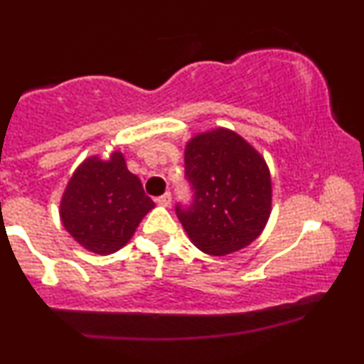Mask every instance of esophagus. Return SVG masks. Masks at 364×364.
<instances>
[{
  "label": "esophagus",
  "instance_id": "obj_1",
  "mask_svg": "<svg viewBox=\"0 0 364 364\" xmlns=\"http://www.w3.org/2000/svg\"><path fill=\"white\" fill-rule=\"evenodd\" d=\"M156 202L159 203V205H162V207H169L171 205V193H169V191H168V193L157 196Z\"/></svg>",
  "mask_w": 364,
  "mask_h": 364
}]
</instances>
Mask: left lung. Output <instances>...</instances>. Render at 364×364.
Listing matches in <instances>:
<instances>
[{"label":"left lung","mask_w":364,"mask_h":364,"mask_svg":"<svg viewBox=\"0 0 364 364\" xmlns=\"http://www.w3.org/2000/svg\"><path fill=\"white\" fill-rule=\"evenodd\" d=\"M185 171L195 196L176 214L196 248L224 257L262 235L272 212V178L252 144L228 128L196 133L185 147Z\"/></svg>","instance_id":"8db88e82"}]
</instances>
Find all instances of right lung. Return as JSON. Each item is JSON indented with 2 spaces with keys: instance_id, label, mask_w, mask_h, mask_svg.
<instances>
[{
  "instance_id": "1",
  "label": "right lung",
  "mask_w": 364,
  "mask_h": 364,
  "mask_svg": "<svg viewBox=\"0 0 364 364\" xmlns=\"http://www.w3.org/2000/svg\"><path fill=\"white\" fill-rule=\"evenodd\" d=\"M156 203L127 168L119 150L109 159L87 157L61 196L60 217L78 245L97 255L123 248Z\"/></svg>"
}]
</instances>
